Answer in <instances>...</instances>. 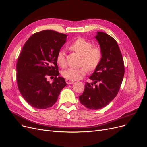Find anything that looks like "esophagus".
Wrapping results in <instances>:
<instances>
[{"instance_id":"esophagus-1","label":"esophagus","mask_w":147,"mask_h":147,"mask_svg":"<svg viewBox=\"0 0 147 147\" xmlns=\"http://www.w3.org/2000/svg\"><path fill=\"white\" fill-rule=\"evenodd\" d=\"M65 81H66L67 84H72V83H73L74 82V81H73V80H68V79H66Z\"/></svg>"}]
</instances>
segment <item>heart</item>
Returning a JSON list of instances; mask_svg holds the SVG:
<instances>
[{"instance_id": "1", "label": "heart", "mask_w": 147, "mask_h": 147, "mask_svg": "<svg viewBox=\"0 0 147 147\" xmlns=\"http://www.w3.org/2000/svg\"><path fill=\"white\" fill-rule=\"evenodd\" d=\"M93 43L83 38H79L73 41L69 46L71 51L81 55L79 68H69L61 72V75L64 78L76 80L82 79L85 75L88 69L94 71L101 64L103 58V50L101 46H93ZM58 64L62 68L67 65L65 52L64 51H59L56 57Z\"/></svg>"}]
</instances>
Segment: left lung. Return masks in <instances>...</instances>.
Returning <instances> with one entry per match:
<instances>
[{
	"label": "left lung",
	"instance_id": "1",
	"mask_svg": "<svg viewBox=\"0 0 147 147\" xmlns=\"http://www.w3.org/2000/svg\"><path fill=\"white\" fill-rule=\"evenodd\" d=\"M95 37L103 50V58L89 77L94 83L86 82L79 96L80 103L90 110L102 109L114 99L125 74L124 61L116 40L103 32H98ZM97 82L98 85L96 84Z\"/></svg>",
	"mask_w": 147,
	"mask_h": 147
}]
</instances>
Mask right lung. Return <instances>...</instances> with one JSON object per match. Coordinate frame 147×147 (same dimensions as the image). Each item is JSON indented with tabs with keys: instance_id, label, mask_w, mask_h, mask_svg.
Instances as JSON below:
<instances>
[{
	"instance_id": "obj_1",
	"label": "right lung",
	"mask_w": 147,
	"mask_h": 147,
	"mask_svg": "<svg viewBox=\"0 0 147 147\" xmlns=\"http://www.w3.org/2000/svg\"><path fill=\"white\" fill-rule=\"evenodd\" d=\"M67 35L48 30L31 36L24 44L17 63V82L22 97L31 106L46 109L55 104L67 83L58 76L56 57ZM55 77L51 84L46 78Z\"/></svg>"
}]
</instances>
